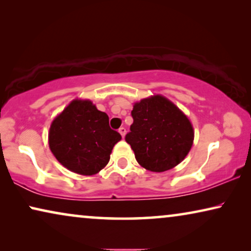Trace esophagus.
I'll return each mask as SVG.
<instances>
[{"label":"esophagus","instance_id":"34e87169","mask_svg":"<svg viewBox=\"0 0 251 251\" xmlns=\"http://www.w3.org/2000/svg\"><path fill=\"white\" fill-rule=\"evenodd\" d=\"M119 132L121 133V136L123 137V138H125V136H126V130L125 126H121V128L119 129Z\"/></svg>","mask_w":251,"mask_h":251}]
</instances>
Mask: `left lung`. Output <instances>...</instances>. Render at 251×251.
Listing matches in <instances>:
<instances>
[{
    "label": "left lung",
    "instance_id": "obj_1",
    "mask_svg": "<svg viewBox=\"0 0 251 251\" xmlns=\"http://www.w3.org/2000/svg\"><path fill=\"white\" fill-rule=\"evenodd\" d=\"M133 123L126 142L146 170L162 173L179 164L190 152L194 131L187 116L174 102L156 95L133 105Z\"/></svg>",
    "mask_w": 251,
    "mask_h": 251
}]
</instances>
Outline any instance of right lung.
Segmentation results:
<instances>
[{"mask_svg":"<svg viewBox=\"0 0 251 251\" xmlns=\"http://www.w3.org/2000/svg\"><path fill=\"white\" fill-rule=\"evenodd\" d=\"M121 135L109 126L108 115L90 100L75 99L53 120L49 146L56 159L73 173L90 176L108 163Z\"/></svg>","mask_w":251,"mask_h":251,"instance_id":"add662e5","label":"right lung"}]
</instances>
